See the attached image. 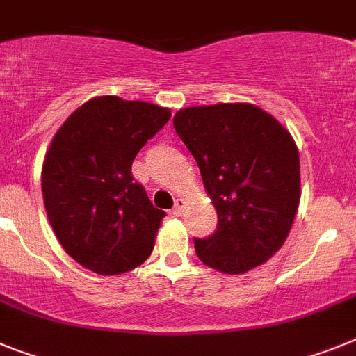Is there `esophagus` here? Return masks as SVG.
I'll use <instances>...</instances> for the list:
<instances>
[{
	"label": "esophagus",
	"instance_id": "1",
	"mask_svg": "<svg viewBox=\"0 0 356 356\" xmlns=\"http://www.w3.org/2000/svg\"><path fill=\"white\" fill-rule=\"evenodd\" d=\"M184 208H186V201H184V199H177L172 210L173 215H175V217H181V215L184 213Z\"/></svg>",
	"mask_w": 356,
	"mask_h": 356
}]
</instances>
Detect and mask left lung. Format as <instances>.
I'll list each match as a JSON object with an SVG mask.
<instances>
[{
    "label": "left lung",
    "instance_id": "obj_1",
    "mask_svg": "<svg viewBox=\"0 0 356 356\" xmlns=\"http://www.w3.org/2000/svg\"><path fill=\"white\" fill-rule=\"evenodd\" d=\"M173 128L195 157L219 224L195 238L213 270L241 275L264 264L288 238L300 202V161L291 134L250 103L190 106Z\"/></svg>",
    "mask_w": 356,
    "mask_h": 356
}]
</instances>
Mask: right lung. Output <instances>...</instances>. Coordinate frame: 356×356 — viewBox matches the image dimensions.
<instances>
[{
  "mask_svg": "<svg viewBox=\"0 0 356 356\" xmlns=\"http://www.w3.org/2000/svg\"><path fill=\"white\" fill-rule=\"evenodd\" d=\"M170 108L99 95L63 122L41 170L47 217L65 252L99 275H121L150 257L166 213L134 181L132 163L168 122Z\"/></svg>",
  "mask_w": 356,
  "mask_h": 356,
  "instance_id": "1",
  "label": "right lung"
}]
</instances>
